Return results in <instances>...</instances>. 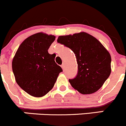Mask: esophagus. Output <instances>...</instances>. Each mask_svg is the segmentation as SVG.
I'll list each match as a JSON object with an SVG mask.
<instances>
[{"label": "esophagus", "mask_w": 126, "mask_h": 126, "mask_svg": "<svg viewBox=\"0 0 126 126\" xmlns=\"http://www.w3.org/2000/svg\"><path fill=\"white\" fill-rule=\"evenodd\" d=\"M61 67L63 68V69H64V67H65V64H64V63H63V64L61 65Z\"/></svg>", "instance_id": "34e87169"}]
</instances>
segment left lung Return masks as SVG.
<instances>
[{
  "mask_svg": "<svg viewBox=\"0 0 126 126\" xmlns=\"http://www.w3.org/2000/svg\"><path fill=\"white\" fill-rule=\"evenodd\" d=\"M58 42L72 49L78 63V73L69 79L74 89L83 94L97 91L111 73V56L97 38L82 32L59 36Z\"/></svg>",
  "mask_w": 126,
  "mask_h": 126,
  "instance_id": "8db88e82",
  "label": "left lung"
}]
</instances>
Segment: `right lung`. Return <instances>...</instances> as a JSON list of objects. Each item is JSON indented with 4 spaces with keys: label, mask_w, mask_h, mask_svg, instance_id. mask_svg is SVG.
<instances>
[{
    "label": "right lung",
    "mask_w": 126,
    "mask_h": 126,
    "mask_svg": "<svg viewBox=\"0 0 126 126\" xmlns=\"http://www.w3.org/2000/svg\"><path fill=\"white\" fill-rule=\"evenodd\" d=\"M52 35L39 32L23 41L12 61L17 84L32 96H44L52 89L63 69L48 49L55 40Z\"/></svg>",
    "instance_id": "add662e5"
}]
</instances>
